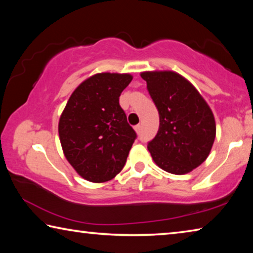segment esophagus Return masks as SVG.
I'll return each mask as SVG.
<instances>
[{"mask_svg":"<svg viewBox=\"0 0 253 253\" xmlns=\"http://www.w3.org/2000/svg\"><path fill=\"white\" fill-rule=\"evenodd\" d=\"M134 129H135V131L137 132V134H139V132H140V125H136L134 127Z\"/></svg>","mask_w":253,"mask_h":253,"instance_id":"obj_1","label":"esophagus"}]
</instances>
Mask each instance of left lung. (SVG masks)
<instances>
[{"label":"left lung","instance_id":"8db88e82","mask_svg":"<svg viewBox=\"0 0 253 253\" xmlns=\"http://www.w3.org/2000/svg\"><path fill=\"white\" fill-rule=\"evenodd\" d=\"M140 77L160 114L157 135L147 148L158 168L184 175L211 152L216 125L211 108L185 77L170 70L143 71Z\"/></svg>","mask_w":253,"mask_h":253}]
</instances>
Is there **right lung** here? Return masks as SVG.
I'll use <instances>...</instances> for the list:
<instances>
[{"label": "right lung", "instance_id": "add662e5", "mask_svg": "<svg viewBox=\"0 0 253 253\" xmlns=\"http://www.w3.org/2000/svg\"><path fill=\"white\" fill-rule=\"evenodd\" d=\"M130 74L100 72L84 80L59 119V138L67 161L92 183L113 179L123 169L136 132L119 106Z\"/></svg>", "mask_w": 253, "mask_h": 253}]
</instances>
